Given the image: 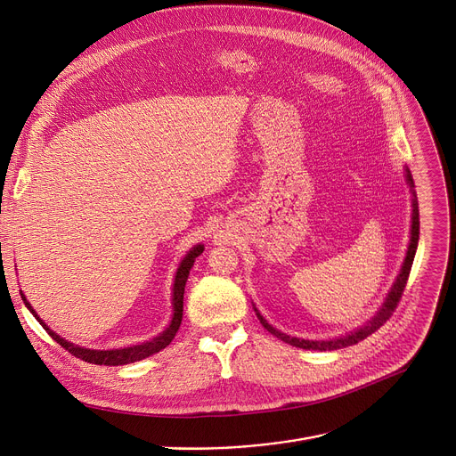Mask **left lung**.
I'll return each mask as SVG.
<instances>
[{
  "mask_svg": "<svg viewBox=\"0 0 456 456\" xmlns=\"http://www.w3.org/2000/svg\"><path fill=\"white\" fill-rule=\"evenodd\" d=\"M405 182L411 189V205H412V211H411V238H409V245H407V253H405V258H403V264H402V269L391 287V291L387 293L384 304L380 305V309L375 313V316H372L370 320H367L362 327L351 330V333L347 335H342L338 338H329V340H305V338H297V337H291V335H285L281 333V330H278L276 327H273L262 314L260 311L255 307L256 311V316L260 320V323L269 330L271 335H274L276 338H280L281 342L289 344V346H295V347H300V349H309V351H335V349H342V347H347V346H354L358 344L360 340L367 338L369 335L375 333V330H379L393 314V311L396 309L400 298H402V293L405 289V283H407V278H409V271H411V265H412V260H415V255H417V247H419V234H420V218H419V200H417V194H415V182H412V176H411V171L405 169Z\"/></svg>",
  "mask_w": 456,
  "mask_h": 456,
  "instance_id": "obj_1",
  "label": "left lung"
}]
</instances>
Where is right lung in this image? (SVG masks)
Instances as JSON below:
<instances>
[{"label": "right lung", "mask_w": 456, "mask_h": 456, "mask_svg": "<svg viewBox=\"0 0 456 456\" xmlns=\"http://www.w3.org/2000/svg\"><path fill=\"white\" fill-rule=\"evenodd\" d=\"M203 253V245L198 243L194 247H191L189 253L183 256V260L180 262L176 274H175V283H173V316L169 325L165 327L158 337H154L152 340L136 344V346H129V347H119V349H89V347H81L76 346L65 338H61L58 333L39 318V314L32 309V305L28 304L27 297L21 293V300L25 304V307L34 314V318L39 322V325L44 327L47 333L53 337V340H56L61 347H65L70 354H74L79 360H86L89 363H96V365H126V363H133L138 360H143L161 349L167 347L173 338L176 337L180 323H182V316H183V293H185V283L189 278V273L194 265V260Z\"/></svg>", "instance_id": "1"}]
</instances>
